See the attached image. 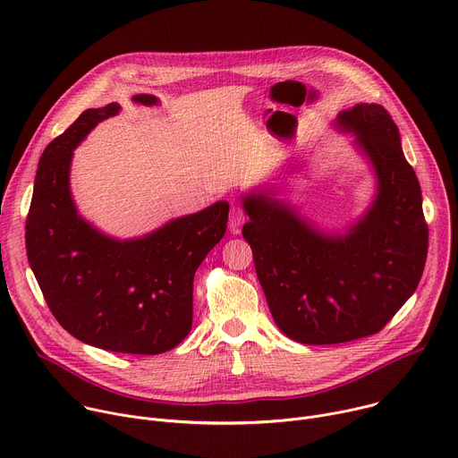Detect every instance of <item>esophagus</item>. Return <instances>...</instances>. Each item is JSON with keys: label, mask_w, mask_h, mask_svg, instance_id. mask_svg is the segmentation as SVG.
<instances>
[{"label": "esophagus", "mask_w": 458, "mask_h": 458, "mask_svg": "<svg viewBox=\"0 0 458 458\" xmlns=\"http://www.w3.org/2000/svg\"><path fill=\"white\" fill-rule=\"evenodd\" d=\"M244 210L241 204H233L232 210H230V226L232 228H237L241 223H244Z\"/></svg>", "instance_id": "1"}]
</instances>
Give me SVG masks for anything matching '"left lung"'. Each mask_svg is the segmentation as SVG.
<instances>
[{
    "instance_id": "obj_1",
    "label": "left lung",
    "mask_w": 458,
    "mask_h": 458,
    "mask_svg": "<svg viewBox=\"0 0 458 458\" xmlns=\"http://www.w3.org/2000/svg\"><path fill=\"white\" fill-rule=\"evenodd\" d=\"M356 133L378 193L345 235H330L268 193L242 199V237L279 330L305 345L345 344L380 332L419 286L428 258L422 191L387 109L358 104L338 114Z\"/></svg>"
}]
</instances>
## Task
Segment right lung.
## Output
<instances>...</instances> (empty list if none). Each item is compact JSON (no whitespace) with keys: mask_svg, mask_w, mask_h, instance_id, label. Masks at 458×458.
Listing matches in <instances>:
<instances>
[{"mask_svg":"<svg viewBox=\"0 0 458 458\" xmlns=\"http://www.w3.org/2000/svg\"><path fill=\"white\" fill-rule=\"evenodd\" d=\"M133 100L157 104L151 95ZM118 111L116 102L84 111L41 153L25 223L27 258L71 336L104 351L160 354L191 330L193 276L223 239L230 206L219 200L130 241L81 219L69 190L72 149Z\"/></svg>","mask_w":458,"mask_h":458,"instance_id":"obj_1","label":"right lung"}]
</instances>
